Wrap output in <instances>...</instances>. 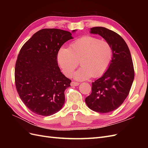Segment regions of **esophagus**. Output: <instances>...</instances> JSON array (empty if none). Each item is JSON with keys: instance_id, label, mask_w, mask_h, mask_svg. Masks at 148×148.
Instances as JSON below:
<instances>
[{"instance_id": "1", "label": "esophagus", "mask_w": 148, "mask_h": 148, "mask_svg": "<svg viewBox=\"0 0 148 148\" xmlns=\"http://www.w3.org/2000/svg\"><path fill=\"white\" fill-rule=\"evenodd\" d=\"M78 84H79L78 83L73 82V81L71 82V86H77Z\"/></svg>"}]
</instances>
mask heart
<instances>
[{"mask_svg":"<svg viewBox=\"0 0 148 148\" xmlns=\"http://www.w3.org/2000/svg\"><path fill=\"white\" fill-rule=\"evenodd\" d=\"M112 58V49L105 40L85 36L76 40L69 48L62 47L57 53V62L63 73L71 77L78 66H82L74 75L78 80L99 77L106 71Z\"/></svg>","mask_w":148,"mask_h":148,"instance_id":"obj_1","label":"heart"}]
</instances>
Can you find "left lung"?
Here are the masks:
<instances>
[{
    "label": "left lung",
    "mask_w": 148,
    "mask_h": 148,
    "mask_svg": "<svg viewBox=\"0 0 148 148\" xmlns=\"http://www.w3.org/2000/svg\"><path fill=\"white\" fill-rule=\"evenodd\" d=\"M90 33L99 34L112 49V58L102 77L92 83L91 95L85 98L89 109L99 113L117 109L128 96L135 71L130 52L119 34L104 27H93Z\"/></svg>",
    "instance_id": "1"
}]
</instances>
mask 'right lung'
Wrapping results in <instances>:
<instances>
[{
	"instance_id": "1",
	"label": "right lung",
	"mask_w": 148,
	"mask_h": 148,
	"mask_svg": "<svg viewBox=\"0 0 148 148\" xmlns=\"http://www.w3.org/2000/svg\"><path fill=\"white\" fill-rule=\"evenodd\" d=\"M71 39L69 31L42 29L21 49L15 64V86L21 101L34 114L51 115L64 104V92L71 80L60 71L57 56L61 46Z\"/></svg>"
}]
</instances>
